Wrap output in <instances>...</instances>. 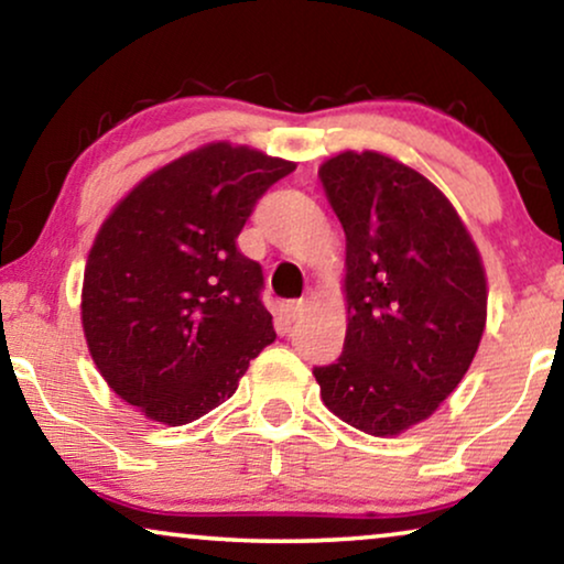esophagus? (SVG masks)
Listing matches in <instances>:
<instances>
[{
    "instance_id": "34e87169",
    "label": "esophagus",
    "mask_w": 564,
    "mask_h": 564,
    "mask_svg": "<svg viewBox=\"0 0 564 564\" xmlns=\"http://www.w3.org/2000/svg\"><path fill=\"white\" fill-rule=\"evenodd\" d=\"M307 305H311V297H300V300H290L288 303V318L290 321H297L300 315L307 311Z\"/></svg>"
}]
</instances>
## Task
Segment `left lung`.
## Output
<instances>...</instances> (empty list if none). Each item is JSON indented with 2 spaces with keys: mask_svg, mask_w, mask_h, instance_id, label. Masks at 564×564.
I'll use <instances>...</instances> for the list:
<instances>
[{
  "mask_svg": "<svg viewBox=\"0 0 564 564\" xmlns=\"http://www.w3.org/2000/svg\"><path fill=\"white\" fill-rule=\"evenodd\" d=\"M321 184L346 234L349 328L313 367L323 403L349 426L392 436L429 419L473 365L485 269L449 199L382 153H338Z\"/></svg>",
  "mask_w": 564,
  "mask_h": 564,
  "instance_id": "obj_1",
  "label": "left lung"
}]
</instances>
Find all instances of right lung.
Here are the masks:
<instances>
[{
  "label": "right lung",
  "mask_w": 564,
  "mask_h": 564,
  "mask_svg": "<svg viewBox=\"0 0 564 564\" xmlns=\"http://www.w3.org/2000/svg\"><path fill=\"white\" fill-rule=\"evenodd\" d=\"M284 159L213 143L138 184L102 223L84 269L82 323L107 384L169 426L238 388L276 338L259 261L236 238Z\"/></svg>",
  "instance_id": "right-lung-1"
}]
</instances>
